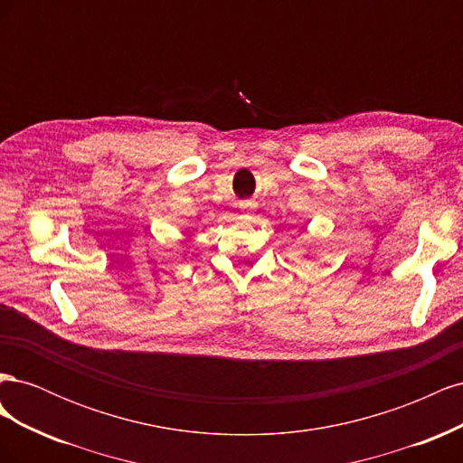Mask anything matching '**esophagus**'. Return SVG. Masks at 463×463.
I'll list each match as a JSON object with an SVG mask.
<instances>
[{
	"label": "esophagus",
	"mask_w": 463,
	"mask_h": 463,
	"mask_svg": "<svg viewBox=\"0 0 463 463\" xmlns=\"http://www.w3.org/2000/svg\"><path fill=\"white\" fill-rule=\"evenodd\" d=\"M240 210H241V214L245 216V218H250L255 214V204L250 203V201H241L240 203Z\"/></svg>",
	"instance_id": "1"
}]
</instances>
